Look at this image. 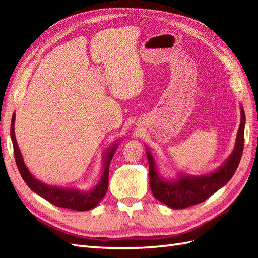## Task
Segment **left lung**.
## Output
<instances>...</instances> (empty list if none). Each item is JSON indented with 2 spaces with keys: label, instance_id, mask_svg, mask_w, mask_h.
I'll return each mask as SVG.
<instances>
[{
  "label": "left lung",
  "instance_id": "8db88e82",
  "mask_svg": "<svg viewBox=\"0 0 258 258\" xmlns=\"http://www.w3.org/2000/svg\"><path fill=\"white\" fill-rule=\"evenodd\" d=\"M240 125L238 128L236 145L231 157L216 172L203 176H179L177 180H164L155 169V163L150 151L146 152L150 168V186L152 193L156 200L174 208L183 210L191 205L199 204L212 196L224 185L236 172L244 149V128L245 113L240 108Z\"/></svg>",
  "mask_w": 258,
  "mask_h": 258
}]
</instances>
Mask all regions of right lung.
I'll list each match as a JSON object with an SVG mask.
<instances>
[{
    "label": "right lung",
    "mask_w": 258,
    "mask_h": 258,
    "mask_svg": "<svg viewBox=\"0 0 258 258\" xmlns=\"http://www.w3.org/2000/svg\"><path fill=\"white\" fill-rule=\"evenodd\" d=\"M14 116H12V123H11V139H12L13 143V151H14V158L16 166L19 168V172L21 174L22 178L24 179L26 185L34 191V193L42 196L43 199L48 201L51 204L58 206V207H64L69 208V210H74V211H89L94 208L101 200L106 194L107 187H108V172H109V163H111L112 157L114 155L115 147H111V150L105 156V167H104V172L102 175V178L100 183L97 184L96 187L89 191H79L76 189H63L58 187H52V186H48L38 182L34 176H32V174L29 172V169L26 168L25 164L23 162V158H22L20 149L16 143L15 134H14Z\"/></svg>",
    "instance_id": "right-lung-1"
}]
</instances>
